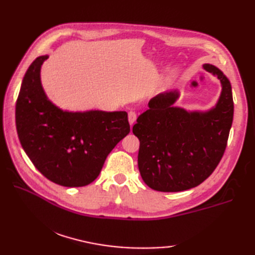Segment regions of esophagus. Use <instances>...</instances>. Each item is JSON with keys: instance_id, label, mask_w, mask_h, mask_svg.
Segmentation results:
<instances>
[{"instance_id": "obj_1", "label": "esophagus", "mask_w": 255, "mask_h": 255, "mask_svg": "<svg viewBox=\"0 0 255 255\" xmlns=\"http://www.w3.org/2000/svg\"><path fill=\"white\" fill-rule=\"evenodd\" d=\"M136 119H137V114H136V112L130 111V112L128 113V121H129V124L132 125L134 122H136Z\"/></svg>"}]
</instances>
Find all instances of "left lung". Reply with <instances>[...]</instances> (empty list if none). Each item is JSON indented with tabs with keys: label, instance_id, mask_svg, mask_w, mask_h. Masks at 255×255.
Instances as JSON below:
<instances>
[{
	"label": "left lung",
	"instance_id": "obj_1",
	"mask_svg": "<svg viewBox=\"0 0 255 255\" xmlns=\"http://www.w3.org/2000/svg\"><path fill=\"white\" fill-rule=\"evenodd\" d=\"M204 69L220 80L223 91L208 112L175 107L178 93L164 92L149 102L132 132L140 141L138 167L143 182L159 192H182L203 183L223 158L234 119L231 84L213 64Z\"/></svg>",
	"mask_w": 255,
	"mask_h": 255
}]
</instances>
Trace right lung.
<instances>
[{"instance_id": "1", "label": "right lung", "mask_w": 255, "mask_h": 255, "mask_svg": "<svg viewBox=\"0 0 255 255\" xmlns=\"http://www.w3.org/2000/svg\"><path fill=\"white\" fill-rule=\"evenodd\" d=\"M38 57L25 73L16 101L21 147L48 180L66 187L89 185L115 145L130 131L126 112H63L47 99Z\"/></svg>"}]
</instances>
